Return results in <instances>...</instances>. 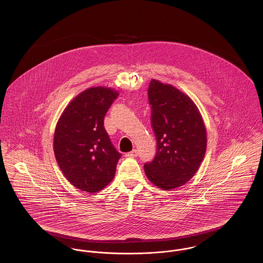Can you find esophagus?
I'll use <instances>...</instances> for the list:
<instances>
[{
  "mask_svg": "<svg viewBox=\"0 0 263 263\" xmlns=\"http://www.w3.org/2000/svg\"><path fill=\"white\" fill-rule=\"evenodd\" d=\"M125 156H126V157H129V158H135V157L138 156V151L133 150L132 152H129V153H126Z\"/></svg>",
  "mask_w": 263,
  "mask_h": 263,
  "instance_id": "34e87169",
  "label": "esophagus"
}]
</instances>
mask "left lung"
Instances as JSON below:
<instances>
[{
  "label": "left lung",
  "instance_id": "8db88e82",
  "mask_svg": "<svg viewBox=\"0 0 263 263\" xmlns=\"http://www.w3.org/2000/svg\"><path fill=\"white\" fill-rule=\"evenodd\" d=\"M148 98L157 153L144 169L153 184L171 190L198 170L206 150L205 126L193 101L169 84L151 80Z\"/></svg>",
  "mask_w": 263,
  "mask_h": 263
}]
</instances>
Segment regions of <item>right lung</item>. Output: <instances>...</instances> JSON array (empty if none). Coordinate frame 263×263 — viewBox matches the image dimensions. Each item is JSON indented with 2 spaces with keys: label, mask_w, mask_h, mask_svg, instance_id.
Returning <instances> with one entry per match:
<instances>
[{
  "label": "right lung",
  "mask_w": 263,
  "mask_h": 263,
  "mask_svg": "<svg viewBox=\"0 0 263 263\" xmlns=\"http://www.w3.org/2000/svg\"><path fill=\"white\" fill-rule=\"evenodd\" d=\"M117 96L110 88H89L70 102L58 121L57 162L69 182L83 191H100L115 175L121 154L105 130L104 117Z\"/></svg>",
  "instance_id": "1"
}]
</instances>
